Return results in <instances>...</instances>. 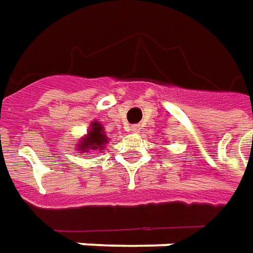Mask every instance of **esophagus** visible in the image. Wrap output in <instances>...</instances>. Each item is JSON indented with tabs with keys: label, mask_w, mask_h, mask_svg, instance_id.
Listing matches in <instances>:
<instances>
[{
	"label": "esophagus",
	"mask_w": 253,
	"mask_h": 253,
	"mask_svg": "<svg viewBox=\"0 0 253 253\" xmlns=\"http://www.w3.org/2000/svg\"><path fill=\"white\" fill-rule=\"evenodd\" d=\"M139 130H140L139 125H133V126H130V132H132V133H136V132H139Z\"/></svg>",
	"instance_id": "1"
}]
</instances>
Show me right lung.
Listing matches in <instances>:
<instances>
[{
  "mask_svg": "<svg viewBox=\"0 0 253 253\" xmlns=\"http://www.w3.org/2000/svg\"><path fill=\"white\" fill-rule=\"evenodd\" d=\"M108 142H110V139L107 136L103 124L94 120L90 123L87 133L83 135L82 138L78 140L75 147L81 153H89V152H94V150L103 152V150H106V145Z\"/></svg>",
  "mask_w": 253,
  "mask_h": 253,
  "instance_id": "1",
  "label": "right lung"
}]
</instances>
